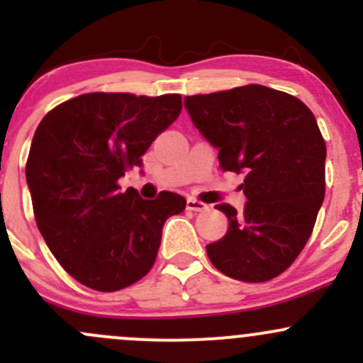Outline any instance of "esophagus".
Listing matches in <instances>:
<instances>
[{"label": "esophagus", "mask_w": 363, "mask_h": 363, "mask_svg": "<svg viewBox=\"0 0 363 363\" xmlns=\"http://www.w3.org/2000/svg\"><path fill=\"white\" fill-rule=\"evenodd\" d=\"M186 207H188V211H195V212H205L208 211V205L200 202V200H195V199H189L188 203H186Z\"/></svg>", "instance_id": "esophagus-1"}]
</instances>
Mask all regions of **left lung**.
I'll list each match as a JSON object with an SVG mask.
<instances>
[{
    "label": "left lung",
    "instance_id": "8db88e82",
    "mask_svg": "<svg viewBox=\"0 0 363 363\" xmlns=\"http://www.w3.org/2000/svg\"><path fill=\"white\" fill-rule=\"evenodd\" d=\"M184 107L223 170L246 175L242 212L216 205L228 232L207 246L212 265L246 283L274 279L303 250L325 199L327 145L313 112L259 84L186 96Z\"/></svg>",
    "mask_w": 363,
    "mask_h": 363
}]
</instances>
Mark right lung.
Segmentation results:
<instances>
[{
    "instance_id": "obj_1",
    "label": "right lung",
    "mask_w": 363,
    "mask_h": 363,
    "mask_svg": "<svg viewBox=\"0 0 363 363\" xmlns=\"http://www.w3.org/2000/svg\"><path fill=\"white\" fill-rule=\"evenodd\" d=\"M181 94L87 93L52 108L38 124L26 163L36 225L50 252L84 286L117 291L155 265L161 230L186 200L161 191L121 193L128 170L179 117Z\"/></svg>"
}]
</instances>
